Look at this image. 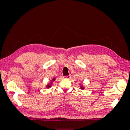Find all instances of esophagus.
Segmentation results:
<instances>
[{
  "mask_svg": "<svg viewBox=\"0 0 130 130\" xmlns=\"http://www.w3.org/2000/svg\"><path fill=\"white\" fill-rule=\"evenodd\" d=\"M64 78H68H68H70V77H71V76H70V75H67V76H64Z\"/></svg>",
  "mask_w": 130,
  "mask_h": 130,
  "instance_id": "obj_1",
  "label": "esophagus"
}]
</instances>
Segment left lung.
<instances>
[{
    "instance_id": "left-lung-1",
    "label": "left lung",
    "mask_w": 130,
    "mask_h": 130,
    "mask_svg": "<svg viewBox=\"0 0 130 130\" xmlns=\"http://www.w3.org/2000/svg\"><path fill=\"white\" fill-rule=\"evenodd\" d=\"M81 89H84V87L82 86H81Z\"/></svg>"
}]
</instances>
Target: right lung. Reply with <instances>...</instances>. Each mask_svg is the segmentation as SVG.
I'll use <instances>...</instances> for the list:
<instances>
[{
    "mask_svg": "<svg viewBox=\"0 0 130 130\" xmlns=\"http://www.w3.org/2000/svg\"><path fill=\"white\" fill-rule=\"evenodd\" d=\"M55 80V78H53V79H52V81H54ZM51 86H52V84H50L49 85H48L46 86V88H49L51 87Z\"/></svg>",
    "mask_w": 130,
    "mask_h": 130,
    "instance_id": "obj_1",
    "label": "right lung"
}]
</instances>
